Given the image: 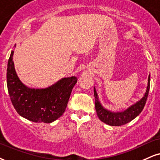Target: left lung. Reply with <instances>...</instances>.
<instances>
[{"label": "left lung", "instance_id": "1", "mask_svg": "<svg viewBox=\"0 0 160 160\" xmlns=\"http://www.w3.org/2000/svg\"><path fill=\"white\" fill-rule=\"evenodd\" d=\"M150 75L148 79V86L147 90L145 95L142 98L135 103L131 107H129L127 110L122 112H112L110 111L105 108H103L100 103L97 92L94 88V96H95V107L96 113H97L98 117L102 122L105 124L111 126H121L128 123L133 119H134L142 111L145 104L146 103L148 96L149 89H150Z\"/></svg>", "mask_w": 160, "mask_h": 160}]
</instances>
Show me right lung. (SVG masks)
Returning a JSON list of instances; mask_svg holds the SVG:
<instances>
[{"label": "right lung", "mask_w": 160, "mask_h": 160, "mask_svg": "<svg viewBox=\"0 0 160 160\" xmlns=\"http://www.w3.org/2000/svg\"><path fill=\"white\" fill-rule=\"evenodd\" d=\"M13 53L14 51H12L8 61L7 80L8 92L15 109L20 116L29 121L38 123L56 121L66 110L77 78L72 76L62 78L44 89L29 88L17 76Z\"/></svg>", "instance_id": "obj_1"}]
</instances>
